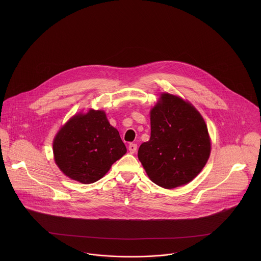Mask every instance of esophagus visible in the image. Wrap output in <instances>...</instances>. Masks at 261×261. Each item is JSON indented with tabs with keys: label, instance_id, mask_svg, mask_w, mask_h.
I'll use <instances>...</instances> for the list:
<instances>
[{
	"label": "esophagus",
	"instance_id": "obj_1",
	"mask_svg": "<svg viewBox=\"0 0 261 261\" xmlns=\"http://www.w3.org/2000/svg\"><path fill=\"white\" fill-rule=\"evenodd\" d=\"M137 148H138V146H137L136 144H129V146H128V150H129V152H130V153H134V152H136Z\"/></svg>",
	"mask_w": 261,
	"mask_h": 261
}]
</instances>
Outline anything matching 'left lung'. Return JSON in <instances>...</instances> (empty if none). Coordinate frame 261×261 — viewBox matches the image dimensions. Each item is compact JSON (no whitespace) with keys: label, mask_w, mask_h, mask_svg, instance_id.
Wrapping results in <instances>:
<instances>
[{"label":"left lung","mask_w":261,"mask_h":261,"mask_svg":"<svg viewBox=\"0 0 261 261\" xmlns=\"http://www.w3.org/2000/svg\"><path fill=\"white\" fill-rule=\"evenodd\" d=\"M211 144L206 123L189 102L163 93L150 111V138L138 151L149 179L173 189L191 182L206 165Z\"/></svg>","instance_id":"left-lung-1"}]
</instances>
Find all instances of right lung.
<instances>
[{
	"mask_svg": "<svg viewBox=\"0 0 261 261\" xmlns=\"http://www.w3.org/2000/svg\"><path fill=\"white\" fill-rule=\"evenodd\" d=\"M55 163L70 179L91 184L101 179L126 148L102 111L73 116L53 142Z\"/></svg>",
	"mask_w": 261,
	"mask_h": 261,
	"instance_id": "1",
	"label": "right lung"
}]
</instances>
